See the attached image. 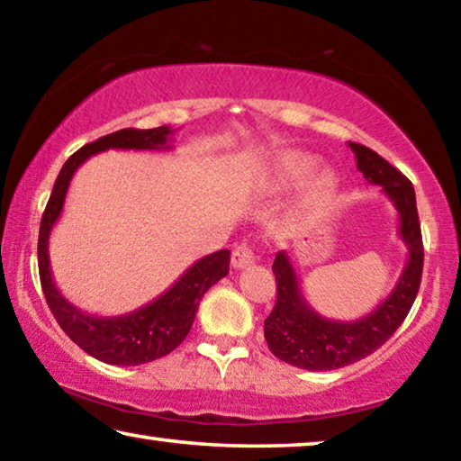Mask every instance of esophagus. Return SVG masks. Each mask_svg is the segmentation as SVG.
<instances>
[{
	"label": "esophagus",
	"mask_w": 461,
	"mask_h": 461,
	"mask_svg": "<svg viewBox=\"0 0 461 461\" xmlns=\"http://www.w3.org/2000/svg\"><path fill=\"white\" fill-rule=\"evenodd\" d=\"M254 260H256L254 249H252V246L248 244V241H244V244H240L231 252V267L238 268V270L249 267V264H254Z\"/></svg>",
	"instance_id": "obj_1"
}]
</instances>
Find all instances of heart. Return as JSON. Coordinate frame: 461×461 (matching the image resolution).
Here are the masks:
<instances>
[{
    "instance_id": "1",
    "label": "heart",
    "mask_w": 461,
    "mask_h": 461,
    "mask_svg": "<svg viewBox=\"0 0 461 461\" xmlns=\"http://www.w3.org/2000/svg\"><path fill=\"white\" fill-rule=\"evenodd\" d=\"M317 168V158L313 154L307 152H286L276 160V176L280 183L285 185H296L303 183L307 176L313 175ZM333 185L331 173H321L315 181V191L323 193Z\"/></svg>"
}]
</instances>
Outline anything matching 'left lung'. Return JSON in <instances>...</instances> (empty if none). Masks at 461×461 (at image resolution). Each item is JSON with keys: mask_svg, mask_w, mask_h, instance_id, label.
Returning <instances> with one entry per match:
<instances>
[{"mask_svg": "<svg viewBox=\"0 0 461 461\" xmlns=\"http://www.w3.org/2000/svg\"><path fill=\"white\" fill-rule=\"evenodd\" d=\"M349 148L366 181L382 186L399 212V233L409 249V258L393 293L370 315L357 321H331L305 301L291 256L280 249L272 264L276 303L264 321V338L278 360L303 370H338L384 346L409 315L423 275V238L411 181L370 148L356 142H349Z\"/></svg>", "mask_w": 461, "mask_h": 461, "instance_id": "1", "label": "left lung"}]
</instances>
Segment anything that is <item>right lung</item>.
I'll return each mask as SVG.
<instances>
[{"label": "right lung", "instance_id": "1", "mask_svg": "<svg viewBox=\"0 0 461 461\" xmlns=\"http://www.w3.org/2000/svg\"><path fill=\"white\" fill-rule=\"evenodd\" d=\"M175 130L168 126L152 130L126 128L107 134L77 150L57 176L38 233V270L46 303L54 319L83 352L113 366L146 364L173 352L183 343L194 321L201 296L230 272V249H220L193 264L167 293L148 305L118 317H95L71 305L54 285L49 238L59 221L75 170L93 154L120 148V150H168Z\"/></svg>", "mask_w": 461, "mask_h": 461}]
</instances>
